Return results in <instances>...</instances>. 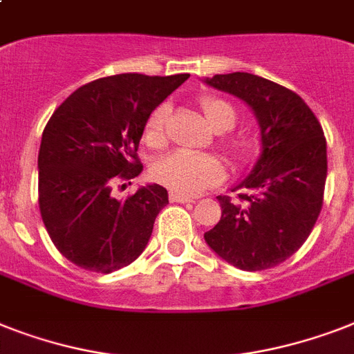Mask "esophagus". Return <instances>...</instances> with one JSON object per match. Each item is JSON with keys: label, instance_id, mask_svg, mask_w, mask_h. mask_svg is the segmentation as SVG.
I'll list each match as a JSON object with an SVG mask.
<instances>
[{"label": "esophagus", "instance_id": "34e87169", "mask_svg": "<svg viewBox=\"0 0 354 354\" xmlns=\"http://www.w3.org/2000/svg\"><path fill=\"white\" fill-rule=\"evenodd\" d=\"M169 200H171L172 203H192L194 202V198L185 196V194H180V192H171V194H169Z\"/></svg>", "mask_w": 354, "mask_h": 354}]
</instances>
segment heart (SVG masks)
Masks as SVG:
<instances>
[{
  "label": "heart",
  "mask_w": 354,
  "mask_h": 354,
  "mask_svg": "<svg viewBox=\"0 0 354 354\" xmlns=\"http://www.w3.org/2000/svg\"><path fill=\"white\" fill-rule=\"evenodd\" d=\"M200 109L207 123L216 132L232 129L236 122V114L232 107L222 97L203 96L200 100ZM167 105H160L149 114L145 127H143V140L149 147L162 149L167 143L165 136V122H167ZM229 147H234L229 143ZM152 176L158 183L180 194H196L209 185L222 182L223 167L220 160L211 154H194V152L176 151L171 152L162 160H158L152 167Z\"/></svg>",
  "instance_id": "b5f03b06"
}]
</instances>
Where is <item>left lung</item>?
Returning a JSON list of instances; mask_svg holds the SVG:
<instances>
[{
    "label": "left lung",
    "instance_id": "8db88e82",
    "mask_svg": "<svg viewBox=\"0 0 354 354\" xmlns=\"http://www.w3.org/2000/svg\"><path fill=\"white\" fill-rule=\"evenodd\" d=\"M205 82L251 105L263 151L236 187V200L218 196L222 218L203 238L231 266L266 271L292 257L317 223L327 178L326 136L309 105L271 80L232 73Z\"/></svg>",
    "mask_w": 354,
    "mask_h": 354
}]
</instances>
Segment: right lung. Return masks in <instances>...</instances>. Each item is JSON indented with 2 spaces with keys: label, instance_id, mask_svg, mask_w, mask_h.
<instances>
[{
  "label": "right lung",
  "instance_id": "add662e5",
  "mask_svg": "<svg viewBox=\"0 0 354 354\" xmlns=\"http://www.w3.org/2000/svg\"><path fill=\"white\" fill-rule=\"evenodd\" d=\"M187 77H100L74 91L43 129L37 203L48 236L74 266L109 274L147 245L167 191L152 183L123 202L111 192L142 172L138 145L149 114Z\"/></svg>",
  "mask_w": 354,
  "mask_h": 354
}]
</instances>
